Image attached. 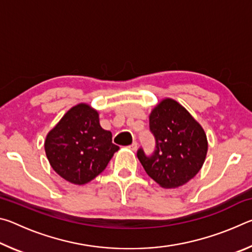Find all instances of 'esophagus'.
Wrapping results in <instances>:
<instances>
[{
	"instance_id": "obj_1",
	"label": "esophagus",
	"mask_w": 252,
	"mask_h": 252,
	"mask_svg": "<svg viewBox=\"0 0 252 252\" xmlns=\"http://www.w3.org/2000/svg\"><path fill=\"white\" fill-rule=\"evenodd\" d=\"M129 148L131 149V150H136V148H138V143H136L135 141H133V142H132V144H131V146H129Z\"/></svg>"
}]
</instances>
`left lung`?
I'll use <instances>...</instances> for the list:
<instances>
[{"mask_svg": "<svg viewBox=\"0 0 252 252\" xmlns=\"http://www.w3.org/2000/svg\"><path fill=\"white\" fill-rule=\"evenodd\" d=\"M156 149L136 152L148 176L163 188H177L191 180L207 156V136L201 126L174 100L165 99L150 114Z\"/></svg>", "mask_w": 252, "mask_h": 252, "instance_id": "obj_1", "label": "left lung"}]
</instances>
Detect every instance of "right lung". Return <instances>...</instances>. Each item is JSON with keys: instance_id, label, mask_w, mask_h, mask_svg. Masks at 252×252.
Segmentation results:
<instances>
[{"instance_id": "add662e5", "label": "right lung", "mask_w": 252, "mask_h": 252, "mask_svg": "<svg viewBox=\"0 0 252 252\" xmlns=\"http://www.w3.org/2000/svg\"><path fill=\"white\" fill-rule=\"evenodd\" d=\"M51 167L74 185L90 182L103 171L119 147L112 133L103 130L99 114L88 104L67 111L44 143Z\"/></svg>"}]
</instances>
